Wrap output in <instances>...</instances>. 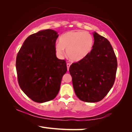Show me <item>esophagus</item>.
Returning <instances> with one entry per match:
<instances>
[{
    "mask_svg": "<svg viewBox=\"0 0 132 132\" xmlns=\"http://www.w3.org/2000/svg\"><path fill=\"white\" fill-rule=\"evenodd\" d=\"M66 66H67V69H68V71H69V68H70V66H71V64H70V63H67V64H66Z\"/></svg>",
    "mask_w": 132,
    "mask_h": 132,
    "instance_id": "obj_1",
    "label": "esophagus"
}]
</instances>
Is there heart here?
<instances>
[{
	"label": "heart",
	"mask_w": 132,
	"mask_h": 132,
	"mask_svg": "<svg viewBox=\"0 0 132 132\" xmlns=\"http://www.w3.org/2000/svg\"><path fill=\"white\" fill-rule=\"evenodd\" d=\"M94 44V37L90 33L84 31H71L60 37L59 43H56L55 49L59 56H62L66 50L68 59L77 62L90 54Z\"/></svg>",
	"instance_id": "obj_1"
}]
</instances>
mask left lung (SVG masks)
<instances>
[{
    "label": "left lung",
    "instance_id": "obj_1",
    "mask_svg": "<svg viewBox=\"0 0 132 132\" xmlns=\"http://www.w3.org/2000/svg\"><path fill=\"white\" fill-rule=\"evenodd\" d=\"M94 47L85 59L69 68L77 97L82 101L96 103L103 100L113 86L117 60L109 40L94 32Z\"/></svg>",
    "mask_w": 132,
    "mask_h": 132
}]
</instances>
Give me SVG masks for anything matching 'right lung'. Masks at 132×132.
Returning <instances> with one entry per match:
<instances>
[{"mask_svg":"<svg viewBox=\"0 0 132 132\" xmlns=\"http://www.w3.org/2000/svg\"><path fill=\"white\" fill-rule=\"evenodd\" d=\"M59 34L44 29L24 40L16 58L19 84L32 101L42 103L54 99L67 71L64 60L56 56L55 42Z\"/></svg>","mask_w":132,"mask_h":132,"instance_id":"right-lung-1","label":"right lung"}]
</instances>
